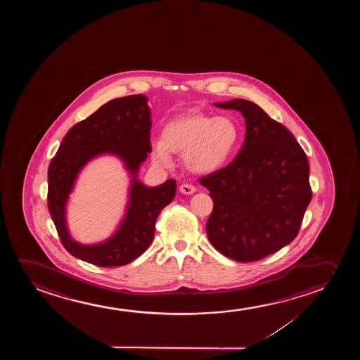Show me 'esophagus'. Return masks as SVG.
Here are the masks:
<instances>
[{
  "label": "esophagus",
  "mask_w": 360,
  "mask_h": 360,
  "mask_svg": "<svg viewBox=\"0 0 360 360\" xmlns=\"http://www.w3.org/2000/svg\"><path fill=\"white\" fill-rule=\"evenodd\" d=\"M197 191V188L192 186V184H182L181 187H179V192L182 193V194H186V195H191L193 193H195Z\"/></svg>",
  "instance_id": "34e87169"
}]
</instances>
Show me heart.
Here are the masks:
<instances>
[{"mask_svg": "<svg viewBox=\"0 0 360 360\" xmlns=\"http://www.w3.org/2000/svg\"><path fill=\"white\" fill-rule=\"evenodd\" d=\"M238 140L240 130L231 118L189 110L163 127L162 138L153 140V155L160 165L169 166L171 153H183L188 171L209 174L230 161Z\"/></svg>", "mask_w": 360, "mask_h": 360, "instance_id": "obj_1", "label": "heart"}]
</instances>
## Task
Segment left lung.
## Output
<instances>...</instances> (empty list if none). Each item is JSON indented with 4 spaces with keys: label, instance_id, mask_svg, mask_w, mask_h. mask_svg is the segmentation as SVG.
<instances>
[{
    "label": "left lung",
    "instance_id": "8db88e82",
    "mask_svg": "<svg viewBox=\"0 0 360 360\" xmlns=\"http://www.w3.org/2000/svg\"><path fill=\"white\" fill-rule=\"evenodd\" d=\"M214 104L242 114L246 138L231 163L199 179L214 202L207 238L233 261H259L299 232L312 197L309 161L294 135L259 105L240 98Z\"/></svg>",
    "mask_w": 360,
    "mask_h": 360
}]
</instances>
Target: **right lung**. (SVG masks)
Wrapping results in <instances>:
<instances>
[{
  "mask_svg": "<svg viewBox=\"0 0 360 360\" xmlns=\"http://www.w3.org/2000/svg\"><path fill=\"white\" fill-rule=\"evenodd\" d=\"M151 113L148 97L133 94L109 101L65 135L48 168V207L66 251L99 266H125L151 245L155 222L163 207L172 202L174 179L148 187L139 179L140 166L148 153ZM119 158L131 184L124 215L114 233L103 242L84 245L76 242L67 225V204L80 171L101 155Z\"/></svg>",
  "mask_w": 360,
  "mask_h": 360,
  "instance_id": "obj_1",
  "label": "right lung"
}]
</instances>
